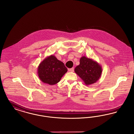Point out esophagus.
<instances>
[{"instance_id": "esophagus-1", "label": "esophagus", "mask_w": 134, "mask_h": 134, "mask_svg": "<svg viewBox=\"0 0 134 134\" xmlns=\"http://www.w3.org/2000/svg\"><path fill=\"white\" fill-rule=\"evenodd\" d=\"M69 71L70 72H74V68L73 67V68H70V69H69Z\"/></svg>"}]
</instances>
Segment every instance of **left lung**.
<instances>
[{"instance_id": "left-lung-1", "label": "left lung", "mask_w": 134, "mask_h": 134, "mask_svg": "<svg viewBox=\"0 0 134 134\" xmlns=\"http://www.w3.org/2000/svg\"><path fill=\"white\" fill-rule=\"evenodd\" d=\"M74 71L86 85H89L96 82L100 78L102 67L93 59L82 56L80 59V64L75 67Z\"/></svg>"}]
</instances>
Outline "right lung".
Instances as JSON below:
<instances>
[{
  "label": "right lung",
  "instance_id": "obj_1",
  "mask_svg": "<svg viewBox=\"0 0 134 134\" xmlns=\"http://www.w3.org/2000/svg\"><path fill=\"white\" fill-rule=\"evenodd\" d=\"M67 71L64 63L52 55L40 63L37 72L43 82L53 85L58 83Z\"/></svg>",
  "mask_w": 134,
  "mask_h": 134
}]
</instances>
